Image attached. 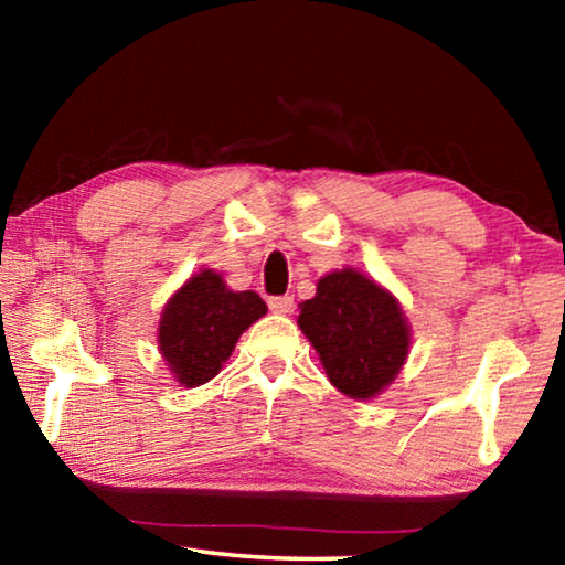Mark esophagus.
I'll return each instance as SVG.
<instances>
[{"label":"esophagus","mask_w":565,"mask_h":565,"mask_svg":"<svg viewBox=\"0 0 565 565\" xmlns=\"http://www.w3.org/2000/svg\"><path fill=\"white\" fill-rule=\"evenodd\" d=\"M269 309L274 311V313H291V309H294V296H271L269 299Z\"/></svg>","instance_id":"esophagus-1"}]
</instances>
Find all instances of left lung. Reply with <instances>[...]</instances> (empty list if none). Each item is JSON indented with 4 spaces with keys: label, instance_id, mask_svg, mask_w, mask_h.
<instances>
[{
    "label": "left lung",
    "instance_id": "obj_1",
    "mask_svg": "<svg viewBox=\"0 0 565 565\" xmlns=\"http://www.w3.org/2000/svg\"><path fill=\"white\" fill-rule=\"evenodd\" d=\"M299 309L303 337L317 349L331 384L349 398L379 396L406 363L408 321L394 296L369 276L331 271Z\"/></svg>",
    "mask_w": 565,
    "mask_h": 565
}]
</instances>
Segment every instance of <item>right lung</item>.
<instances>
[{"mask_svg": "<svg viewBox=\"0 0 565 565\" xmlns=\"http://www.w3.org/2000/svg\"><path fill=\"white\" fill-rule=\"evenodd\" d=\"M266 313L256 291H232L222 274L191 276L167 301L159 321V351L181 386L212 381L232 356L236 341Z\"/></svg>", "mask_w": 565, "mask_h": 565, "instance_id": "add662e5", "label": "right lung"}]
</instances>
